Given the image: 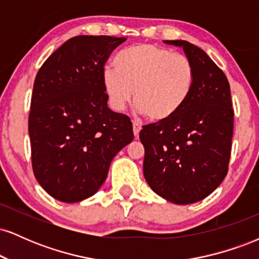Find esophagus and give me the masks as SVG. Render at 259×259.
<instances>
[{"label": "esophagus", "instance_id": "34e87169", "mask_svg": "<svg viewBox=\"0 0 259 259\" xmlns=\"http://www.w3.org/2000/svg\"><path fill=\"white\" fill-rule=\"evenodd\" d=\"M133 132H134V136H135V139H139V134H140V132H141V125H140L139 123H135V121H134Z\"/></svg>", "mask_w": 259, "mask_h": 259}]
</instances>
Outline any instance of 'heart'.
Here are the masks:
<instances>
[{
    "mask_svg": "<svg viewBox=\"0 0 259 259\" xmlns=\"http://www.w3.org/2000/svg\"><path fill=\"white\" fill-rule=\"evenodd\" d=\"M114 67L102 72L108 105L121 112L132 102L153 121L174 117L185 105L194 86L190 59L154 45L140 44L118 53Z\"/></svg>",
    "mask_w": 259,
    "mask_h": 259,
    "instance_id": "1",
    "label": "heart"
}]
</instances>
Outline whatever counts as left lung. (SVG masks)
Returning <instances> with one entry per match:
<instances>
[{
  "label": "left lung",
  "mask_w": 259,
  "mask_h": 259,
  "mask_svg": "<svg viewBox=\"0 0 259 259\" xmlns=\"http://www.w3.org/2000/svg\"><path fill=\"white\" fill-rule=\"evenodd\" d=\"M180 47L194 67L191 94L170 119L144 126V175L151 189L175 204L198 202L227 177L234 129L230 85L209 56L183 40Z\"/></svg>",
  "instance_id": "obj_1"
}]
</instances>
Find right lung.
<instances>
[{
	"mask_svg": "<svg viewBox=\"0 0 259 259\" xmlns=\"http://www.w3.org/2000/svg\"><path fill=\"white\" fill-rule=\"evenodd\" d=\"M125 37L81 35L46 59L32 89L29 136L35 178L56 200L96 194L113 158L134 139L126 115L111 111L103 65Z\"/></svg>",
	"mask_w": 259,
	"mask_h": 259,
	"instance_id": "1",
	"label": "right lung"
}]
</instances>
